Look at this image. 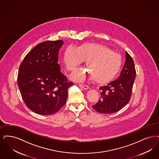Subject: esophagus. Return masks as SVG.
<instances>
[{
  "instance_id": "1",
  "label": "esophagus",
  "mask_w": 159,
  "mask_h": 159,
  "mask_svg": "<svg viewBox=\"0 0 159 159\" xmlns=\"http://www.w3.org/2000/svg\"><path fill=\"white\" fill-rule=\"evenodd\" d=\"M79 86L81 88H83V89H84V90H87L89 89V87L88 85H84V84H79Z\"/></svg>"
}]
</instances>
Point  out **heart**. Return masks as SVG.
<instances>
[{
    "mask_svg": "<svg viewBox=\"0 0 159 159\" xmlns=\"http://www.w3.org/2000/svg\"><path fill=\"white\" fill-rule=\"evenodd\" d=\"M62 61L66 68L70 71L74 70L85 61L90 75L87 74V70H76L71 77L78 81H83L89 75L98 83L107 82L115 76L122 65V57L119 54L105 46L94 43H86L78 48L68 46L63 53Z\"/></svg>",
    "mask_w": 159,
    "mask_h": 159,
    "instance_id": "b5f03b06",
    "label": "heart"
}]
</instances>
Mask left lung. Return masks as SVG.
Segmentation results:
<instances>
[{
  "label": "left lung",
  "mask_w": 159,
  "mask_h": 159,
  "mask_svg": "<svg viewBox=\"0 0 159 159\" xmlns=\"http://www.w3.org/2000/svg\"><path fill=\"white\" fill-rule=\"evenodd\" d=\"M135 76L134 62L126 52V61L120 75L116 80L100 87V99L93 106V109L104 114L120 111L130 100Z\"/></svg>",
  "instance_id": "obj_1"
}]
</instances>
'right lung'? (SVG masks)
Masks as SVG:
<instances>
[{"mask_svg": "<svg viewBox=\"0 0 159 159\" xmlns=\"http://www.w3.org/2000/svg\"><path fill=\"white\" fill-rule=\"evenodd\" d=\"M62 40L46 41L37 44L23 59L18 85L25 105L41 115L59 111L66 102L68 89L73 85L61 72L58 62Z\"/></svg>", "mask_w": 159, "mask_h": 159, "instance_id": "obj_1", "label": "right lung"}]
</instances>
